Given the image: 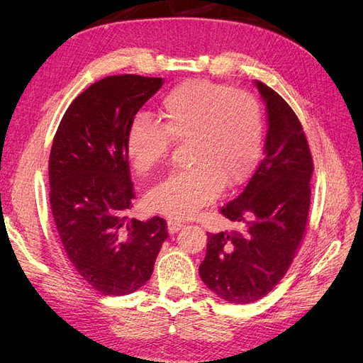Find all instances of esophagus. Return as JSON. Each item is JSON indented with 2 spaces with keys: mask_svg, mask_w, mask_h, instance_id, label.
I'll list each match as a JSON object with an SVG mask.
<instances>
[{
  "mask_svg": "<svg viewBox=\"0 0 363 363\" xmlns=\"http://www.w3.org/2000/svg\"><path fill=\"white\" fill-rule=\"evenodd\" d=\"M183 228V223L182 221H175V219H169L168 221V232L169 233H177L179 230Z\"/></svg>",
  "mask_w": 363,
  "mask_h": 363,
  "instance_id": "34e87169",
  "label": "esophagus"
}]
</instances>
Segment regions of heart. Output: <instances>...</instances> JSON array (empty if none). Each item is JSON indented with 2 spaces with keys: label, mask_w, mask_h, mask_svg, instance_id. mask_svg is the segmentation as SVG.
<instances>
[{
  "label": "heart",
  "mask_w": 363,
  "mask_h": 363,
  "mask_svg": "<svg viewBox=\"0 0 363 363\" xmlns=\"http://www.w3.org/2000/svg\"><path fill=\"white\" fill-rule=\"evenodd\" d=\"M162 124L139 113L128 125L127 156L139 174L167 159L172 140H188L189 169L174 172L145 195L150 211L186 219L212 203L223 186L242 183L257 160L263 119L257 100L208 80L175 86L160 103Z\"/></svg>",
  "instance_id": "1"
}]
</instances>
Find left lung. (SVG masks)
<instances>
[{
    "mask_svg": "<svg viewBox=\"0 0 363 363\" xmlns=\"http://www.w3.org/2000/svg\"><path fill=\"white\" fill-rule=\"evenodd\" d=\"M267 103L265 155L235 200L219 208L239 228L207 235L200 277L228 303L263 298L288 272L306 232L313 160L300 119L255 82Z\"/></svg>",
    "mask_w": 363,
    "mask_h": 363,
    "instance_id": "left-lung-1",
    "label": "left lung"
}]
</instances>
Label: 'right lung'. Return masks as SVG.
Instances as JSON below:
<instances>
[{
	"label": "right lung",
	"mask_w": 363,
	"mask_h": 363,
	"mask_svg": "<svg viewBox=\"0 0 363 363\" xmlns=\"http://www.w3.org/2000/svg\"><path fill=\"white\" fill-rule=\"evenodd\" d=\"M163 84L156 77L111 75L65 112L50 152V206L60 242L86 284L107 296L150 280L167 221L128 218L135 199L125 136L131 119Z\"/></svg>",
	"instance_id": "add662e5"
}]
</instances>
